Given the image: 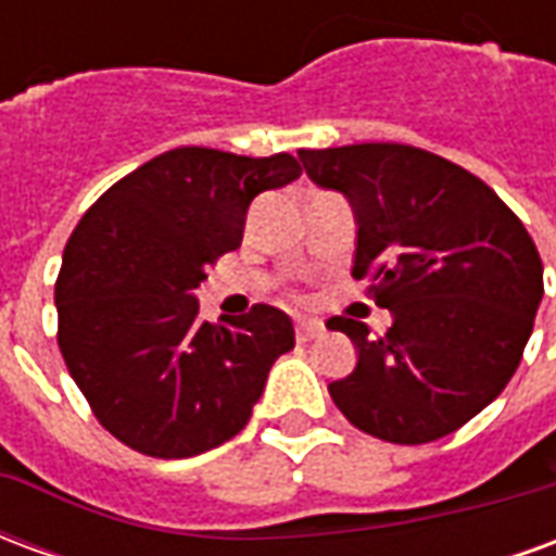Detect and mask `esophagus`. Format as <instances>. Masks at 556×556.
<instances>
[{
  "label": "esophagus",
  "mask_w": 556,
  "mask_h": 556,
  "mask_svg": "<svg viewBox=\"0 0 556 556\" xmlns=\"http://www.w3.org/2000/svg\"><path fill=\"white\" fill-rule=\"evenodd\" d=\"M325 333V325L321 321H313V318H301L298 325H294V337L298 342H309V339L321 337Z\"/></svg>",
  "instance_id": "esophagus-1"
}]
</instances>
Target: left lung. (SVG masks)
<instances>
[{
	"label": "left lung",
	"instance_id": "8db88e82",
	"mask_svg": "<svg viewBox=\"0 0 556 556\" xmlns=\"http://www.w3.org/2000/svg\"><path fill=\"white\" fill-rule=\"evenodd\" d=\"M357 214L354 279L393 313L384 337L333 315L357 366L330 399L387 443L438 441L501 396L542 301V258L513 207L462 166L402 142L298 151Z\"/></svg>",
	"mask_w": 556,
	"mask_h": 556
}]
</instances>
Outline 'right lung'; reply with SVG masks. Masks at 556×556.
I'll return each mask as SVG.
<instances>
[{
  "label": "right lung",
  "instance_id": "1",
  "mask_svg": "<svg viewBox=\"0 0 556 556\" xmlns=\"http://www.w3.org/2000/svg\"><path fill=\"white\" fill-rule=\"evenodd\" d=\"M301 175L291 154L238 157L184 146L115 181L67 238L55 279L59 351L91 414L151 458H190L247 426L289 315L255 303L199 318L193 291L241 247L255 195Z\"/></svg>",
  "mask_w": 556,
  "mask_h": 556
}]
</instances>
